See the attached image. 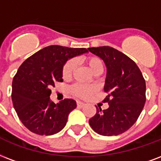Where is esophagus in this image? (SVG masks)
I'll use <instances>...</instances> for the list:
<instances>
[{
    "instance_id": "esophagus-1",
    "label": "esophagus",
    "mask_w": 161,
    "mask_h": 161,
    "mask_svg": "<svg viewBox=\"0 0 161 161\" xmlns=\"http://www.w3.org/2000/svg\"><path fill=\"white\" fill-rule=\"evenodd\" d=\"M77 105H78V107H83V106L85 105V104L83 102H82V101H78V102H77Z\"/></svg>"
}]
</instances>
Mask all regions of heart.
Segmentation results:
<instances>
[{
	"instance_id": "obj_1",
	"label": "heart",
	"mask_w": 161,
	"mask_h": 161,
	"mask_svg": "<svg viewBox=\"0 0 161 161\" xmlns=\"http://www.w3.org/2000/svg\"><path fill=\"white\" fill-rule=\"evenodd\" d=\"M86 63L94 74L101 73L104 70V64L101 59L96 56H91L86 59ZM76 68V61L74 59L69 60L65 64L62 70V74L64 78H70L72 76V72ZM95 91V89L93 86L82 85V84H75L71 87V92L76 96L81 98H87L91 95Z\"/></svg>"
}]
</instances>
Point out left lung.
<instances>
[{
  "label": "left lung",
  "mask_w": 161,
  "mask_h": 161,
  "mask_svg": "<svg viewBox=\"0 0 161 161\" xmlns=\"http://www.w3.org/2000/svg\"><path fill=\"white\" fill-rule=\"evenodd\" d=\"M106 67L104 91L106 110L96 107L89 119L92 129L103 136H116L128 130L138 120L145 104V80L134 61L110 46L88 48Z\"/></svg>",
  "instance_id": "left-lung-1"
}]
</instances>
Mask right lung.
Masks as SVG:
<instances>
[{
  "mask_svg": "<svg viewBox=\"0 0 161 161\" xmlns=\"http://www.w3.org/2000/svg\"><path fill=\"white\" fill-rule=\"evenodd\" d=\"M89 51L85 48L50 45L23 62L12 80L13 107L25 127L39 135H53L64 128L68 115L77 107L72 99L51 101V88L62 81L68 60Z\"/></svg>",
  "mask_w": 161,
  "mask_h": 161,
  "instance_id": "right-lung-1",
  "label": "right lung"
}]
</instances>
